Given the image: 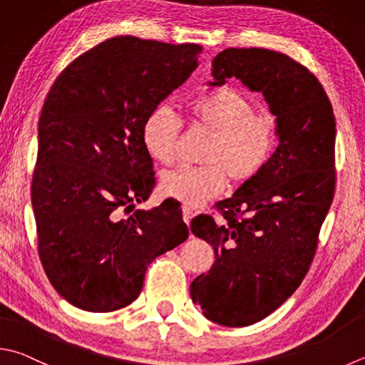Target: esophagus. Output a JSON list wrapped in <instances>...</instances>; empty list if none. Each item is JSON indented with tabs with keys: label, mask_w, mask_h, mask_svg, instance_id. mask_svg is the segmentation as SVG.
I'll list each match as a JSON object with an SVG mask.
<instances>
[{
	"label": "esophagus",
	"mask_w": 365,
	"mask_h": 365,
	"mask_svg": "<svg viewBox=\"0 0 365 365\" xmlns=\"http://www.w3.org/2000/svg\"><path fill=\"white\" fill-rule=\"evenodd\" d=\"M194 215H195V211L190 208V206H187V205H184L182 206V219H184V222L185 224H189L190 222V219L194 217Z\"/></svg>",
	"instance_id": "obj_1"
}]
</instances>
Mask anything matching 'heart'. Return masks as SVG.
Segmentation results:
<instances>
[{
	"instance_id": "obj_1",
	"label": "heart",
	"mask_w": 365,
	"mask_h": 365,
	"mask_svg": "<svg viewBox=\"0 0 365 365\" xmlns=\"http://www.w3.org/2000/svg\"><path fill=\"white\" fill-rule=\"evenodd\" d=\"M192 125L210 133L200 167H182L162 178L163 195L185 205H202L222 194L227 180L245 184L262 171L277 150L279 123L272 113L254 111L245 95L221 87L192 100L187 108ZM181 119L167 106H159L143 123L141 138L155 162L176 160Z\"/></svg>"
}]
</instances>
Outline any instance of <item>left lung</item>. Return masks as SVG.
Masks as SVG:
<instances>
[{"label":"left lung","mask_w":365,"mask_h":365,"mask_svg":"<svg viewBox=\"0 0 365 365\" xmlns=\"http://www.w3.org/2000/svg\"><path fill=\"white\" fill-rule=\"evenodd\" d=\"M212 78L262 92L279 123L270 163L216 203L221 219L190 222L215 250V264L192 281V300L216 324L245 327L277 310L310 270L335 194V115L318 78L283 52L229 47L212 60Z\"/></svg>","instance_id":"obj_1"}]
</instances>
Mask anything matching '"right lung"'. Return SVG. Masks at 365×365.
Wrapping results in <instances>:
<instances>
[{"label": "right lung", "mask_w": 365, "mask_h": 365, "mask_svg": "<svg viewBox=\"0 0 365 365\" xmlns=\"http://www.w3.org/2000/svg\"><path fill=\"white\" fill-rule=\"evenodd\" d=\"M202 51L115 36L74 58L47 93L31 182L38 254L52 286L81 310L132 304L148 265L189 237L175 200L127 222L118 212L153 192L143 123L184 84Z\"/></svg>", "instance_id": "1"}]
</instances>
